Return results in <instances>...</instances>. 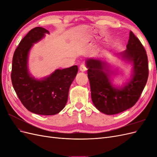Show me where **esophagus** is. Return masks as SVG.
Segmentation results:
<instances>
[{"label":"esophagus","mask_w":157,"mask_h":157,"mask_svg":"<svg viewBox=\"0 0 157 157\" xmlns=\"http://www.w3.org/2000/svg\"><path fill=\"white\" fill-rule=\"evenodd\" d=\"M79 69L80 71H82V72H84V71H85L86 70V65H85L84 64H81L80 65V67H79Z\"/></svg>","instance_id":"esophagus-1"}]
</instances>
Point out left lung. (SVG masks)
Segmentation results:
<instances>
[{
    "label": "left lung",
    "mask_w": 157,
    "mask_h": 157,
    "mask_svg": "<svg viewBox=\"0 0 157 157\" xmlns=\"http://www.w3.org/2000/svg\"><path fill=\"white\" fill-rule=\"evenodd\" d=\"M126 48L122 54V58L133 63L134 75L130 82L121 89L112 86L105 64L94 59L86 61L92 100L99 111L107 115H115L134 106L140 98L148 78L146 51L132 31L130 33Z\"/></svg>",
    "instance_id": "obj_1"
}]
</instances>
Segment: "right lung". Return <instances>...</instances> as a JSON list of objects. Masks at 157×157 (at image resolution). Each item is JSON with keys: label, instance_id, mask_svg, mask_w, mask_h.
Instances as JSON below:
<instances>
[{"label": "right lung", "instance_id": "add662e5", "mask_svg": "<svg viewBox=\"0 0 157 157\" xmlns=\"http://www.w3.org/2000/svg\"><path fill=\"white\" fill-rule=\"evenodd\" d=\"M48 31L40 27L32 29L16 48L12 59L11 80L14 90L27 110L42 115H53L65 107L69 90L78 72L77 65L58 69L48 78L38 80L27 71V56L33 43Z\"/></svg>", "mask_w": 157, "mask_h": 157}]
</instances>
